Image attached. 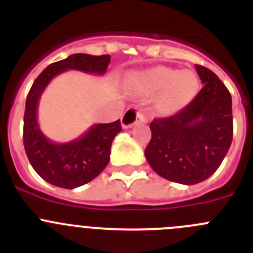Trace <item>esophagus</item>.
Returning a JSON list of instances; mask_svg holds the SVG:
<instances>
[{
    "label": "esophagus",
    "mask_w": 253,
    "mask_h": 253,
    "mask_svg": "<svg viewBox=\"0 0 253 253\" xmlns=\"http://www.w3.org/2000/svg\"><path fill=\"white\" fill-rule=\"evenodd\" d=\"M142 120H144V114L138 111L137 109L130 107V109H128V110L124 113V115L122 116V125L123 128L126 129L133 126L137 122H142Z\"/></svg>",
    "instance_id": "34e87169"
}]
</instances>
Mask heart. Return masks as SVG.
Here are the masks:
<instances>
[{
    "mask_svg": "<svg viewBox=\"0 0 253 253\" xmlns=\"http://www.w3.org/2000/svg\"><path fill=\"white\" fill-rule=\"evenodd\" d=\"M133 86L147 95L158 93L156 109L162 114H173L191 101L198 90V78L190 71L154 67L134 76Z\"/></svg>",
    "mask_w": 253,
    "mask_h": 253,
    "instance_id": "1",
    "label": "heart"
}]
</instances>
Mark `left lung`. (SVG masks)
I'll list each match as a JSON object with an SVG mask.
<instances>
[{"label":"left lung","instance_id":"8db88e82","mask_svg":"<svg viewBox=\"0 0 253 253\" xmlns=\"http://www.w3.org/2000/svg\"><path fill=\"white\" fill-rule=\"evenodd\" d=\"M204 84L189 105L151 123L152 138L144 154L161 177L195 185L213 175L233 138L232 97L218 76L195 64Z\"/></svg>","mask_w":253,"mask_h":253}]
</instances>
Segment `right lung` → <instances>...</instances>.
Listing matches in <instances>:
<instances>
[{
  "mask_svg": "<svg viewBox=\"0 0 253 253\" xmlns=\"http://www.w3.org/2000/svg\"><path fill=\"white\" fill-rule=\"evenodd\" d=\"M110 55L78 53L51 63L38 76L26 97L24 114V147L33 169L49 184L75 189L99 176L110 161L111 143L122 130L120 119L109 124H95L78 139L54 143L42 133L38 124V104L49 82L57 75L77 69L86 73L104 75Z\"/></svg>",
  "mask_w": 253,
  "mask_h": 253,
  "instance_id": "1",
  "label": "right lung"
}]
</instances>
